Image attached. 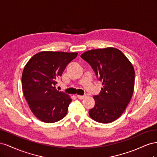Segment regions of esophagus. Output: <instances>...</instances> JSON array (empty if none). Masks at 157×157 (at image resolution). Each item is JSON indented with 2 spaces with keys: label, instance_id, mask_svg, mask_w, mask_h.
<instances>
[{
  "label": "esophagus",
  "instance_id": "1",
  "mask_svg": "<svg viewBox=\"0 0 157 157\" xmlns=\"http://www.w3.org/2000/svg\"><path fill=\"white\" fill-rule=\"evenodd\" d=\"M77 97L79 99H83L84 98H85L86 97V95H83V96H80V95H77Z\"/></svg>",
  "mask_w": 157,
  "mask_h": 157
}]
</instances>
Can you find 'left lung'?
<instances>
[{
	"instance_id": "obj_1",
	"label": "left lung",
	"mask_w": 157,
	"mask_h": 157,
	"mask_svg": "<svg viewBox=\"0 0 157 157\" xmlns=\"http://www.w3.org/2000/svg\"><path fill=\"white\" fill-rule=\"evenodd\" d=\"M80 57L91 66L103 85L101 91L94 96L95 105L89 110L90 117L103 124L117 120L134 92L133 65L121 50L115 48L89 50Z\"/></svg>"
}]
</instances>
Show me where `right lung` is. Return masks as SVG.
<instances>
[{
	"label": "right lung",
	"instance_id": "1",
	"mask_svg": "<svg viewBox=\"0 0 157 157\" xmlns=\"http://www.w3.org/2000/svg\"><path fill=\"white\" fill-rule=\"evenodd\" d=\"M77 55L76 52H41L25 65L21 77L23 94L31 111L41 121L53 123L67 115L72 100L54 86Z\"/></svg>",
	"mask_w": 157,
	"mask_h": 157
}]
</instances>
